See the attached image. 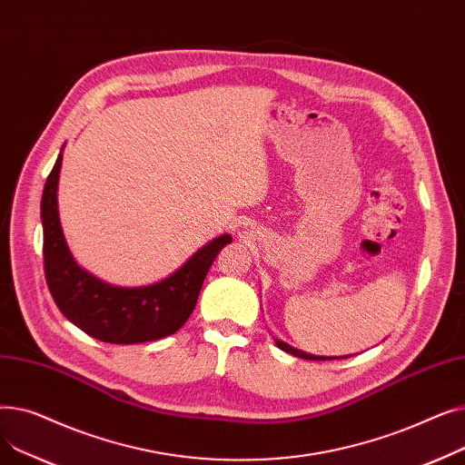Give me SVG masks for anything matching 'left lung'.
I'll return each instance as SVG.
<instances>
[{
  "label": "left lung",
  "instance_id": "8db88e82",
  "mask_svg": "<svg viewBox=\"0 0 465 465\" xmlns=\"http://www.w3.org/2000/svg\"><path fill=\"white\" fill-rule=\"evenodd\" d=\"M275 343H277V347H279L281 351H284V352H288V354H294V356H298V358H303V360H333V358H324V356H314V354H307V352H303V351H298V349H294V347L286 345L284 341H279V339H275ZM345 358H347V356H345Z\"/></svg>",
  "mask_w": 465,
  "mask_h": 465
}]
</instances>
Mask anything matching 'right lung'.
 I'll list each match as a JSON object with an SVG mask.
<instances>
[{
  "instance_id": "obj_1",
  "label": "right lung",
  "mask_w": 465,
  "mask_h": 465,
  "mask_svg": "<svg viewBox=\"0 0 465 465\" xmlns=\"http://www.w3.org/2000/svg\"><path fill=\"white\" fill-rule=\"evenodd\" d=\"M62 158L60 153L41 200L45 277L54 303L69 322L104 343L134 345L175 333L198 303L211 263L232 237L224 233L209 241L181 270L149 286L122 288L95 279L73 260L60 226Z\"/></svg>"
}]
</instances>
